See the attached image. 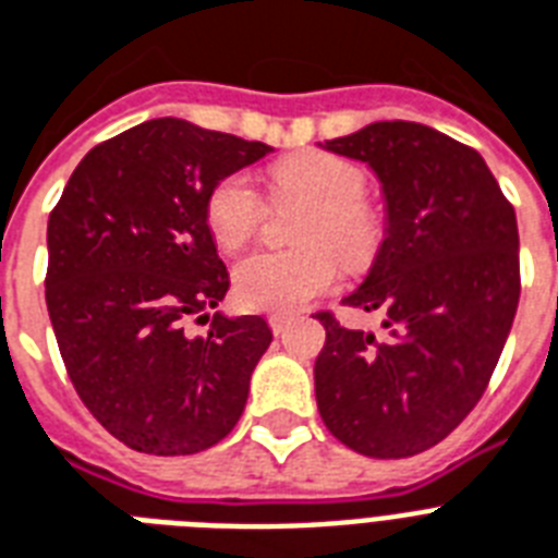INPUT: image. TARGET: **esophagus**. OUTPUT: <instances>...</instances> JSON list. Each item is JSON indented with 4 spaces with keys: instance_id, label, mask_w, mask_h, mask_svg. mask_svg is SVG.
<instances>
[{
    "instance_id": "obj_1",
    "label": "esophagus",
    "mask_w": 558,
    "mask_h": 558,
    "mask_svg": "<svg viewBox=\"0 0 558 558\" xmlns=\"http://www.w3.org/2000/svg\"><path fill=\"white\" fill-rule=\"evenodd\" d=\"M269 327H271V332H275V336H280V332H287L289 318H287V315H269Z\"/></svg>"
}]
</instances>
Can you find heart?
I'll return each instance as SVG.
<instances>
[{
  "label": "heart",
  "mask_w": 558,
  "mask_h": 558,
  "mask_svg": "<svg viewBox=\"0 0 558 558\" xmlns=\"http://www.w3.org/2000/svg\"><path fill=\"white\" fill-rule=\"evenodd\" d=\"M365 185V170L332 153L310 150L278 161L271 168V193L310 199L298 226V240L306 245L245 254L234 266L236 301L245 310L292 313L339 280V254L348 266L371 263L379 252L381 222L362 196ZM260 219V193L245 177L222 179L208 196V228L222 248L243 245Z\"/></svg>",
  "instance_id": "1"
}]
</instances>
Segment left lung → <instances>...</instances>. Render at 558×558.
<instances>
[{
	"label": "left lung",
	"mask_w": 558,
	"mask_h": 558,
	"mask_svg": "<svg viewBox=\"0 0 558 558\" xmlns=\"http://www.w3.org/2000/svg\"><path fill=\"white\" fill-rule=\"evenodd\" d=\"M365 161L385 240L344 304L381 313L390 339L330 313L315 359L324 425L367 458H411L477 405L519 310V226L481 153L414 121H376L322 144Z\"/></svg>",
	"instance_id": "obj_1"
}]
</instances>
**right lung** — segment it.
I'll return each instance as SVG.
<instances>
[{
  "mask_svg": "<svg viewBox=\"0 0 558 558\" xmlns=\"http://www.w3.org/2000/svg\"><path fill=\"white\" fill-rule=\"evenodd\" d=\"M271 147L153 118L92 147L48 217L46 304L77 397L144 454H196L236 425L271 344L228 292L208 196ZM210 320L205 337L186 322Z\"/></svg>",
  "mask_w": 558,
  "mask_h": 558,
  "instance_id": "obj_1",
  "label": "right lung"
}]
</instances>
